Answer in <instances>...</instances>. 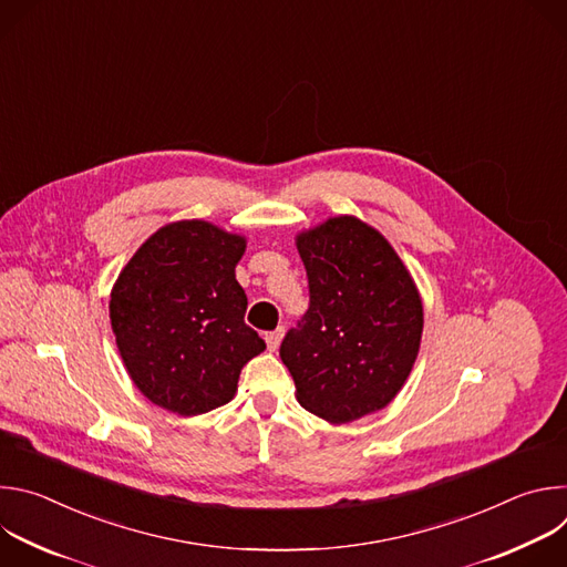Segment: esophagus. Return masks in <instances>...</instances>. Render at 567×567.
Masks as SVG:
<instances>
[{"label": "esophagus", "instance_id": "obj_1", "mask_svg": "<svg viewBox=\"0 0 567 567\" xmlns=\"http://www.w3.org/2000/svg\"><path fill=\"white\" fill-rule=\"evenodd\" d=\"M282 334H285V330H282V328H278V330H274V332H267V334H265L267 348H269L271 352H276V350H278V346H280V341H282Z\"/></svg>", "mask_w": 567, "mask_h": 567}]
</instances>
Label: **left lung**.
<instances>
[{"instance_id":"left-lung-1","label":"left lung","mask_w":567,"mask_h":567,"mask_svg":"<svg viewBox=\"0 0 567 567\" xmlns=\"http://www.w3.org/2000/svg\"><path fill=\"white\" fill-rule=\"evenodd\" d=\"M309 307L280 343L300 406L332 424L394 399L417 359L424 311L385 237L357 217L298 235Z\"/></svg>"}]
</instances>
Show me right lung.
Returning <instances> with one entry per match:
<instances>
[{"instance_id":"obj_1","label":"right lung","mask_w":567,"mask_h":567,"mask_svg":"<svg viewBox=\"0 0 567 567\" xmlns=\"http://www.w3.org/2000/svg\"><path fill=\"white\" fill-rule=\"evenodd\" d=\"M245 237L202 221L158 228L121 271L112 330L136 388L156 406L202 415L233 399L241 368L267 346L245 322L235 280Z\"/></svg>"}]
</instances>
